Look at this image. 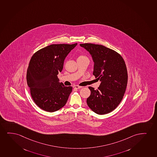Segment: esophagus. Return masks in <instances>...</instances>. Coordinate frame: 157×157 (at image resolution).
Returning <instances> with one entry per match:
<instances>
[{
  "instance_id": "34e87169",
  "label": "esophagus",
  "mask_w": 157,
  "mask_h": 157,
  "mask_svg": "<svg viewBox=\"0 0 157 157\" xmlns=\"http://www.w3.org/2000/svg\"><path fill=\"white\" fill-rule=\"evenodd\" d=\"M73 87L74 88H75V89H80V88H81L82 87L79 86L75 85L73 86Z\"/></svg>"
}]
</instances>
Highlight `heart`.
<instances>
[{"mask_svg":"<svg viewBox=\"0 0 157 157\" xmlns=\"http://www.w3.org/2000/svg\"><path fill=\"white\" fill-rule=\"evenodd\" d=\"M82 57H86V56H85L84 55H80L78 57V58H82Z\"/></svg>","mask_w":157,"mask_h":157,"instance_id":"obj_1","label":"heart"}]
</instances>
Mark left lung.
<instances>
[{
    "instance_id": "1",
    "label": "left lung",
    "mask_w": 157,
    "mask_h": 157,
    "mask_svg": "<svg viewBox=\"0 0 157 157\" xmlns=\"http://www.w3.org/2000/svg\"><path fill=\"white\" fill-rule=\"evenodd\" d=\"M92 56L94 62L93 75L100 80L98 90L89 87L87 98L90 109L98 114H107L120 104L126 89L128 73L122 56L104 46L90 43L80 44Z\"/></svg>"
}]
</instances>
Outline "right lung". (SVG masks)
I'll use <instances>...</instances> for the list:
<instances>
[{
  "label": "right lung",
  "instance_id": "1",
  "mask_svg": "<svg viewBox=\"0 0 157 157\" xmlns=\"http://www.w3.org/2000/svg\"><path fill=\"white\" fill-rule=\"evenodd\" d=\"M77 45L52 44L33 55L27 70V84L33 101L41 109L55 112L67 103L71 86L59 82L57 75L63 69L67 54Z\"/></svg>",
  "mask_w": 157,
  "mask_h": 157
}]
</instances>
